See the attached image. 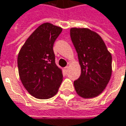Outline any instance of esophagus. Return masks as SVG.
Wrapping results in <instances>:
<instances>
[{"instance_id": "34e87169", "label": "esophagus", "mask_w": 126, "mask_h": 126, "mask_svg": "<svg viewBox=\"0 0 126 126\" xmlns=\"http://www.w3.org/2000/svg\"><path fill=\"white\" fill-rule=\"evenodd\" d=\"M68 69H69V67H68V66L65 67H64V71H65V72H67Z\"/></svg>"}]
</instances>
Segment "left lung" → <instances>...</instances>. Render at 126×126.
I'll return each instance as SVG.
<instances>
[{"mask_svg":"<svg viewBox=\"0 0 126 126\" xmlns=\"http://www.w3.org/2000/svg\"><path fill=\"white\" fill-rule=\"evenodd\" d=\"M70 36L81 67V75L74 82L75 90L84 98L94 97L109 82L112 56L102 38L88 29L72 28Z\"/></svg>","mask_w":126,"mask_h":126,"instance_id":"left-lung-1","label":"left lung"}]
</instances>
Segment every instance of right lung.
I'll use <instances>...</instances> for the list:
<instances>
[{
    "label": "right lung",
    "instance_id": "1",
    "mask_svg": "<svg viewBox=\"0 0 126 126\" xmlns=\"http://www.w3.org/2000/svg\"><path fill=\"white\" fill-rule=\"evenodd\" d=\"M62 29L49 23L39 26L26 41L18 56L21 81L26 90L38 99L57 94L62 82V70L55 63L54 43Z\"/></svg>",
    "mask_w": 126,
    "mask_h": 126
}]
</instances>
